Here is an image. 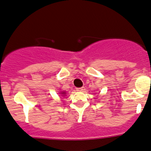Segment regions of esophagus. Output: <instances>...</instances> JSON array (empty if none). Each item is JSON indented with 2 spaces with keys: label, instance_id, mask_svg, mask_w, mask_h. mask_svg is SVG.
Instances as JSON below:
<instances>
[{
  "label": "esophagus",
  "instance_id": "esophagus-1",
  "mask_svg": "<svg viewBox=\"0 0 151 151\" xmlns=\"http://www.w3.org/2000/svg\"><path fill=\"white\" fill-rule=\"evenodd\" d=\"M84 89H85V88H84V87H82V88H76V90H77V91H82V90H84Z\"/></svg>",
  "mask_w": 151,
  "mask_h": 151
}]
</instances>
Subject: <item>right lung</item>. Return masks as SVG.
<instances>
[{
	"instance_id": "right-lung-1",
	"label": "right lung",
	"mask_w": 151,
	"mask_h": 151,
	"mask_svg": "<svg viewBox=\"0 0 151 151\" xmlns=\"http://www.w3.org/2000/svg\"><path fill=\"white\" fill-rule=\"evenodd\" d=\"M61 94H62V95H64V94H65V93H64V92H63V93H61Z\"/></svg>"
}]
</instances>
